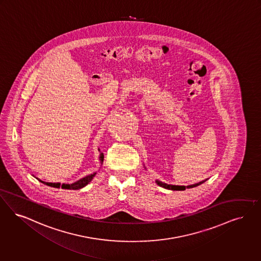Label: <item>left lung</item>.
Listing matches in <instances>:
<instances>
[{"label": "left lung", "instance_id": "left-lung-1", "mask_svg": "<svg viewBox=\"0 0 261 261\" xmlns=\"http://www.w3.org/2000/svg\"><path fill=\"white\" fill-rule=\"evenodd\" d=\"M205 181H206V179L200 181L198 184L191 185V186H188V187H185V186H172V185H167V184H165V182H162V181H160V180H156V184L159 187L166 188V189H171V190H185L186 188H195V187H198L201 184H203V182H205Z\"/></svg>", "mask_w": 261, "mask_h": 261}]
</instances>
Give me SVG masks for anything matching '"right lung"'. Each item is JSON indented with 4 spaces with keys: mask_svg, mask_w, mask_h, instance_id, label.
I'll return each instance as SVG.
<instances>
[{
    "mask_svg": "<svg viewBox=\"0 0 261 261\" xmlns=\"http://www.w3.org/2000/svg\"><path fill=\"white\" fill-rule=\"evenodd\" d=\"M99 159H100V162H101V164H102L103 161H104V153H100ZM95 175H96V173H93V174L83 177V178H81V179L74 181L73 184H70V185H69V184H62V185H61L60 182H46V181L41 180V179L38 178V177H36V178H38L42 184H44V185H46V186H48V187H51V188H63V189H73V190H76V189H81V188H84L85 186H87V185L92 180V178L95 177Z\"/></svg>",
    "mask_w": 261,
    "mask_h": 261,
    "instance_id": "add662e5",
    "label": "right lung"
}]
</instances>
